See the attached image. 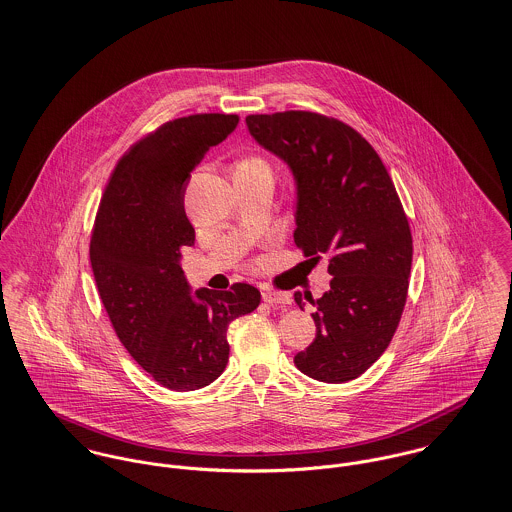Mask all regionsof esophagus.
Returning a JSON list of instances; mask_svg holds the SVG:
<instances>
[{"mask_svg":"<svg viewBox=\"0 0 512 512\" xmlns=\"http://www.w3.org/2000/svg\"><path fill=\"white\" fill-rule=\"evenodd\" d=\"M263 301L267 305H291V295L287 293H277L273 289H265L263 291Z\"/></svg>","mask_w":512,"mask_h":512,"instance_id":"34e87169","label":"esophagus"}]
</instances>
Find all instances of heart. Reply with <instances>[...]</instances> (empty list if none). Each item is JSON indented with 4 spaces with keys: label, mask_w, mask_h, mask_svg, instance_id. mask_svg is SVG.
<instances>
[{
    "label": "heart",
    "mask_w": 512,
    "mask_h": 512,
    "mask_svg": "<svg viewBox=\"0 0 512 512\" xmlns=\"http://www.w3.org/2000/svg\"><path fill=\"white\" fill-rule=\"evenodd\" d=\"M241 162H247V164H267V162L261 160V158H247V160H241Z\"/></svg>",
    "instance_id": "heart-1"
}]
</instances>
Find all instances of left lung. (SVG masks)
I'll list each match as a JSON object with an SVG mask.
<instances>
[{
  "label": "left lung",
  "instance_id": "left-lung-1",
  "mask_svg": "<svg viewBox=\"0 0 512 512\" xmlns=\"http://www.w3.org/2000/svg\"><path fill=\"white\" fill-rule=\"evenodd\" d=\"M245 120L297 178V247L308 261L328 255L330 291L305 297L316 338L295 364L318 382H350L390 346L406 307L413 241L404 205L378 152L346 122L310 110ZM295 303L305 307L301 293Z\"/></svg>",
  "mask_w": 512,
  "mask_h": 512
}]
</instances>
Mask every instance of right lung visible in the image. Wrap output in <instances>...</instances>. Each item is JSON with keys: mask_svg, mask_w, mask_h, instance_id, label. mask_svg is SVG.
<instances>
[{"mask_svg": "<svg viewBox=\"0 0 512 512\" xmlns=\"http://www.w3.org/2000/svg\"><path fill=\"white\" fill-rule=\"evenodd\" d=\"M237 114L174 118L136 140L114 166L91 233V267L110 324L142 370L174 392L211 384L229 360V324L253 312L247 283L198 291L180 267L196 231L184 209L190 174L227 138Z\"/></svg>", "mask_w": 512, "mask_h": 512, "instance_id": "add662e5", "label": "right lung"}]
</instances>
